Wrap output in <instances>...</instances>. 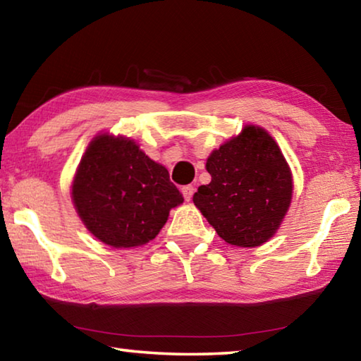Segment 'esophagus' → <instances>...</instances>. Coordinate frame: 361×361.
Masks as SVG:
<instances>
[{
  "label": "esophagus",
  "instance_id": "esophagus-1",
  "mask_svg": "<svg viewBox=\"0 0 361 361\" xmlns=\"http://www.w3.org/2000/svg\"><path fill=\"white\" fill-rule=\"evenodd\" d=\"M194 191H195V188L192 185H188V186L183 188L181 192H183V197H185V200H188V202H189V200L192 199Z\"/></svg>",
  "mask_w": 361,
  "mask_h": 361
}]
</instances>
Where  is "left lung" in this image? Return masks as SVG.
<instances>
[{
  "label": "left lung",
  "mask_w": 361,
  "mask_h": 361,
  "mask_svg": "<svg viewBox=\"0 0 361 361\" xmlns=\"http://www.w3.org/2000/svg\"><path fill=\"white\" fill-rule=\"evenodd\" d=\"M205 167L212 181L199 186L192 200L218 235L235 247H258L271 239L293 191L290 167L274 138L247 126L213 151Z\"/></svg>",
  "instance_id": "obj_1"
}]
</instances>
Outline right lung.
Masks as SVG:
<instances>
[{
    "label": "right lung",
    "instance_id": "right-lung-1",
    "mask_svg": "<svg viewBox=\"0 0 361 361\" xmlns=\"http://www.w3.org/2000/svg\"><path fill=\"white\" fill-rule=\"evenodd\" d=\"M79 216L97 239L116 248L154 239L183 194L167 169L129 138L99 135L81 159L71 188Z\"/></svg>",
    "mask_w": 361,
    "mask_h": 361
}]
</instances>
